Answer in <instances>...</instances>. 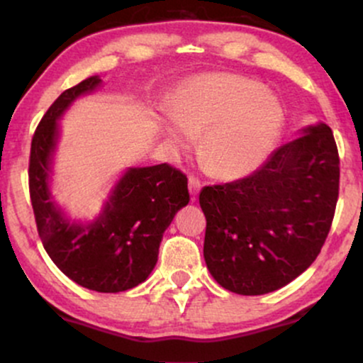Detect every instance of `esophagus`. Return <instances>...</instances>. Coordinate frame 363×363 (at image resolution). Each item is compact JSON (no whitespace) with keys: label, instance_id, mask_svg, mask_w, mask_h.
I'll list each match as a JSON object with an SVG mask.
<instances>
[{"label":"esophagus","instance_id":"34e87169","mask_svg":"<svg viewBox=\"0 0 363 363\" xmlns=\"http://www.w3.org/2000/svg\"><path fill=\"white\" fill-rule=\"evenodd\" d=\"M199 189H201V181L191 176L189 177V193H191V196H193V199L196 198V196H198Z\"/></svg>","mask_w":363,"mask_h":363}]
</instances>
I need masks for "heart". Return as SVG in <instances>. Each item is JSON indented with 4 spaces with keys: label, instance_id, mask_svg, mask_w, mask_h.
<instances>
[{
    "label": "heart",
    "instance_id": "1",
    "mask_svg": "<svg viewBox=\"0 0 363 363\" xmlns=\"http://www.w3.org/2000/svg\"><path fill=\"white\" fill-rule=\"evenodd\" d=\"M177 124H165L167 141L191 147V135L203 133L199 155L213 174L242 177L256 170L280 136L285 112L259 82L237 74H206L179 91L172 107Z\"/></svg>",
    "mask_w": 363,
    "mask_h": 363
}]
</instances>
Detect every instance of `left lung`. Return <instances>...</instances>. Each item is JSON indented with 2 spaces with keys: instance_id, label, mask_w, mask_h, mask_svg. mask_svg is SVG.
Here are the masks:
<instances>
[{
  "instance_id": "obj_1",
  "label": "left lung",
  "mask_w": 363,
  "mask_h": 363,
  "mask_svg": "<svg viewBox=\"0 0 363 363\" xmlns=\"http://www.w3.org/2000/svg\"><path fill=\"white\" fill-rule=\"evenodd\" d=\"M277 148L247 177L203 187L205 261L223 289L278 290L315 261L335 218L340 155L328 124Z\"/></svg>"
}]
</instances>
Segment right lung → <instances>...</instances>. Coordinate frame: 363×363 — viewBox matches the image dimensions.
Masks as SVG:
<instances>
[{"mask_svg":"<svg viewBox=\"0 0 363 363\" xmlns=\"http://www.w3.org/2000/svg\"><path fill=\"white\" fill-rule=\"evenodd\" d=\"M99 83L101 78L90 77L65 90L43 116L32 138L28 191L37 232L54 264L85 289L116 294L147 280L157 264L162 235L189 203V191L181 170L160 164L129 169L94 223H69L52 205L48 176L56 121L78 95Z\"/></svg>","mask_w":363,"mask_h":363,"instance_id":"obj_1","label":"right lung"}]
</instances>
